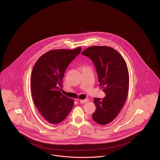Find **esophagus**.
<instances>
[{
    "label": "esophagus",
    "mask_w": 160,
    "mask_h": 160,
    "mask_svg": "<svg viewBox=\"0 0 160 160\" xmlns=\"http://www.w3.org/2000/svg\"><path fill=\"white\" fill-rule=\"evenodd\" d=\"M88 101V99H80L79 100V102L81 103V104H84V103H86V102H87Z\"/></svg>",
    "instance_id": "esophagus-1"
}]
</instances>
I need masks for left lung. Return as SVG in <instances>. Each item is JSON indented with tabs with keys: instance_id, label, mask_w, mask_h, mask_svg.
<instances>
[{
	"instance_id": "left-lung-1",
	"label": "left lung",
	"mask_w": 160,
	"mask_h": 160,
	"mask_svg": "<svg viewBox=\"0 0 160 160\" xmlns=\"http://www.w3.org/2000/svg\"><path fill=\"white\" fill-rule=\"evenodd\" d=\"M82 54L94 63L99 86L106 95L102 99H93L96 110L92 118L100 125H106L116 118L128 96L129 73L127 63L119 53L110 47L92 46Z\"/></svg>"
}]
</instances>
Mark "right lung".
I'll return each mask as SVG.
<instances>
[{"label":"right lung","instance_id":"add662e5","mask_svg":"<svg viewBox=\"0 0 160 160\" xmlns=\"http://www.w3.org/2000/svg\"><path fill=\"white\" fill-rule=\"evenodd\" d=\"M81 50V47L50 50L42 55L33 68L32 98L40 114L50 123L62 122L73 107L74 100L62 95L60 90L66 69Z\"/></svg>","mask_w":160,"mask_h":160}]
</instances>
